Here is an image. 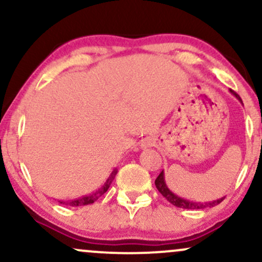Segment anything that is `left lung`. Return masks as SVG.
<instances>
[{
  "label": "left lung",
  "instance_id": "8db88e82",
  "mask_svg": "<svg viewBox=\"0 0 262 262\" xmlns=\"http://www.w3.org/2000/svg\"><path fill=\"white\" fill-rule=\"evenodd\" d=\"M230 92L233 93L234 96H235L237 100L242 102V100H240V97L236 95L235 92L231 91V90H230ZM242 103H243V102H242ZM155 186H156V188L159 189V192H160L162 196L166 198V200L169 201L171 204H173V206L179 207V208H185V209H204V208H208V207L217 206V204H219V203L222 202V201H223V198H219V200L213 201V202L201 203V202H193V201L185 200V198L179 197L176 193H173V192L171 191L169 187H167L166 182H165V172H164V170L161 171L160 175L156 177Z\"/></svg>",
  "mask_w": 262,
  "mask_h": 262
}]
</instances>
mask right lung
I'll return each mask as SVG.
<instances>
[{
	"instance_id": "obj_1",
	"label": "right lung",
	"mask_w": 262,
	"mask_h": 262,
	"mask_svg": "<svg viewBox=\"0 0 262 262\" xmlns=\"http://www.w3.org/2000/svg\"><path fill=\"white\" fill-rule=\"evenodd\" d=\"M117 172H118V170H113L112 173H111L110 177L106 180V182L103 183V186H101L100 188L97 189L96 192H93V193L89 194V196H85L82 198H77V200H74V201H70V202L66 203V206H71V207H79V206H86V204H91L93 202H96V201L100 198L102 194H104L107 192V189L110 188L111 183L113 182L114 177H116ZM64 204V202H60Z\"/></svg>"
}]
</instances>
